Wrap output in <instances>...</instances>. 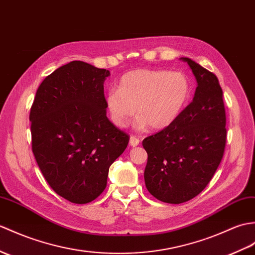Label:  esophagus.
<instances>
[{
  "label": "esophagus",
  "instance_id": "1",
  "mask_svg": "<svg viewBox=\"0 0 255 255\" xmlns=\"http://www.w3.org/2000/svg\"><path fill=\"white\" fill-rule=\"evenodd\" d=\"M129 143H130V145H131V146H137L140 143V140L137 137H134V135H131V137H130Z\"/></svg>",
  "mask_w": 255,
  "mask_h": 255
}]
</instances>
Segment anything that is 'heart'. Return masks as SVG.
<instances>
[{"instance_id": "obj_1", "label": "heart", "mask_w": 255, "mask_h": 255, "mask_svg": "<svg viewBox=\"0 0 255 255\" xmlns=\"http://www.w3.org/2000/svg\"><path fill=\"white\" fill-rule=\"evenodd\" d=\"M191 82L181 72L140 68L124 74L105 104L117 127H126L137 109L135 127L164 129L180 116L191 97Z\"/></svg>"}]
</instances>
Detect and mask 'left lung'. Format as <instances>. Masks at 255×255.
I'll list each match as a JSON object with an SVG mask.
<instances>
[{
	"mask_svg": "<svg viewBox=\"0 0 255 255\" xmlns=\"http://www.w3.org/2000/svg\"><path fill=\"white\" fill-rule=\"evenodd\" d=\"M197 79L192 102L161 131L142 141L147 153L145 187L165 203L179 204L197 197L214 176L227 139L226 112L217 77L188 57Z\"/></svg>",
	"mask_w": 255,
	"mask_h": 255,
	"instance_id": "8db88e82",
	"label": "left lung"
}]
</instances>
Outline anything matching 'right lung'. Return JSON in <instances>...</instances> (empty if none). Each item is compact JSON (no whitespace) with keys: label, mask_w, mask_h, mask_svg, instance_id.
Masks as SVG:
<instances>
[{"label":"right lung","mask_w":255,"mask_h":255,"mask_svg":"<svg viewBox=\"0 0 255 255\" xmlns=\"http://www.w3.org/2000/svg\"><path fill=\"white\" fill-rule=\"evenodd\" d=\"M106 69L73 61L41 82L33 100L31 146L50 187L76 204L104 191L110 166L123 154L129 135L106 116Z\"/></svg>","instance_id":"add662e5"}]
</instances>
